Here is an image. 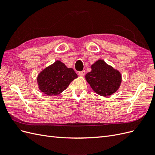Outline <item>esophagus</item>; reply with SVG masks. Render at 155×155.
Masks as SVG:
<instances>
[{
  "instance_id": "esophagus-1",
  "label": "esophagus",
  "mask_w": 155,
  "mask_h": 155,
  "mask_svg": "<svg viewBox=\"0 0 155 155\" xmlns=\"http://www.w3.org/2000/svg\"><path fill=\"white\" fill-rule=\"evenodd\" d=\"M78 74H79V76H83L85 74V70H82V71L79 72H78Z\"/></svg>"
}]
</instances>
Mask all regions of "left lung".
<instances>
[{
    "mask_svg": "<svg viewBox=\"0 0 155 155\" xmlns=\"http://www.w3.org/2000/svg\"><path fill=\"white\" fill-rule=\"evenodd\" d=\"M85 78L94 91L102 96H110L117 91L121 82L119 71L101 59L94 63Z\"/></svg>",
    "mask_w": 155,
    "mask_h": 155,
    "instance_id": "1",
    "label": "left lung"
}]
</instances>
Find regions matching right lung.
<instances>
[{"instance_id":"obj_1","label":"right lung","mask_w":155,"mask_h":155,"mask_svg":"<svg viewBox=\"0 0 155 155\" xmlns=\"http://www.w3.org/2000/svg\"><path fill=\"white\" fill-rule=\"evenodd\" d=\"M78 75L72 68H67L60 61L45 68L38 75L39 90L48 96L58 95L66 89Z\"/></svg>"}]
</instances>
